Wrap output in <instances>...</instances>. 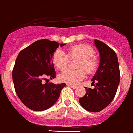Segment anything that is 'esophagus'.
Returning <instances> with one entry per match:
<instances>
[{
  "instance_id": "34e87169",
  "label": "esophagus",
  "mask_w": 133,
  "mask_h": 133,
  "mask_svg": "<svg viewBox=\"0 0 133 133\" xmlns=\"http://www.w3.org/2000/svg\"><path fill=\"white\" fill-rule=\"evenodd\" d=\"M67 85H68V87H71V88H74V89H76L77 87V86H75V85H72V84H67Z\"/></svg>"
}]
</instances>
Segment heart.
I'll return each instance as SVG.
<instances>
[{"mask_svg": "<svg viewBox=\"0 0 133 133\" xmlns=\"http://www.w3.org/2000/svg\"><path fill=\"white\" fill-rule=\"evenodd\" d=\"M67 52L68 54L60 49L56 50L52 56L54 65L59 70H63L68 64V57L70 58L78 57L79 59L76 66L78 69H67L63 72L58 76L60 81L70 84H76L84 77L86 72L88 74H91L98 68V61L94 56L95 50L92 46L84 43L74 45L67 49Z\"/></svg>", "mask_w": 133, "mask_h": 133, "instance_id": "b5f03b06", "label": "heart"}]
</instances>
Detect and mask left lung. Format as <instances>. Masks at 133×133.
Returning <instances> with one entry per match:
<instances>
[{"label": "left lung", "instance_id": "obj_1", "mask_svg": "<svg viewBox=\"0 0 133 133\" xmlns=\"http://www.w3.org/2000/svg\"><path fill=\"white\" fill-rule=\"evenodd\" d=\"M94 42L101 56L99 66L91 80L92 83L96 82L95 88L84 87L85 95L79 98V101L86 110L99 112L107 107L114 98L120 74L115 52L101 41L95 39Z\"/></svg>", "mask_w": 133, "mask_h": 133}]
</instances>
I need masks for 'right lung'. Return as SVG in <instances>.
Masks as SVG:
<instances>
[{
    "label": "right lung",
    "mask_w": 133,
    "mask_h": 133,
    "mask_svg": "<svg viewBox=\"0 0 133 133\" xmlns=\"http://www.w3.org/2000/svg\"><path fill=\"white\" fill-rule=\"evenodd\" d=\"M65 43H61V46ZM59 43L47 39L37 40L22 50L12 72L18 97L24 105L36 111L45 110L55 104L65 83H43L56 78L52 56Z\"/></svg>",
    "instance_id": "obj_1"
}]
</instances>
